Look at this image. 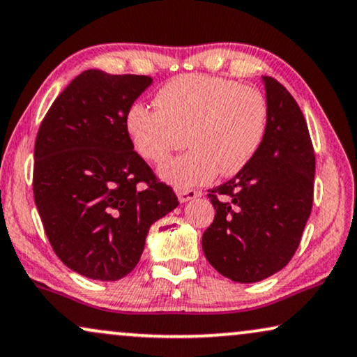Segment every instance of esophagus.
<instances>
[{"label": "esophagus", "instance_id": "esophagus-1", "mask_svg": "<svg viewBox=\"0 0 357 357\" xmlns=\"http://www.w3.org/2000/svg\"><path fill=\"white\" fill-rule=\"evenodd\" d=\"M176 194H178V199L181 202H188L191 199H196V197L201 196V191H196V189H189V188H179L176 189Z\"/></svg>", "mask_w": 357, "mask_h": 357}]
</instances>
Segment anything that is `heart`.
<instances>
[{"label":"heart","mask_w":357,"mask_h":357,"mask_svg":"<svg viewBox=\"0 0 357 357\" xmlns=\"http://www.w3.org/2000/svg\"><path fill=\"white\" fill-rule=\"evenodd\" d=\"M156 110L135 103L126 132L135 151L161 163L186 145V155L160 168L165 181L189 188L215 174L241 173L259 153L268 126V103L259 89L211 75H181L160 89Z\"/></svg>","instance_id":"heart-1"}]
</instances>
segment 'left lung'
Returning a JSON list of instances; mask_svg holds the SVG:
<instances>
[{"label": "left lung", "mask_w": 357, "mask_h": 357, "mask_svg": "<svg viewBox=\"0 0 357 357\" xmlns=\"http://www.w3.org/2000/svg\"><path fill=\"white\" fill-rule=\"evenodd\" d=\"M268 126L254 160L207 189L215 209L202 250L220 275L254 283L282 270L298 249L313 207L314 150L298 103L277 79L261 77Z\"/></svg>", "instance_id": "8db88e82"}]
</instances>
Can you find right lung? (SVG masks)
I'll return each instance as SVG.
<instances>
[{
	"instance_id": "right-lung-1",
	"label": "right lung",
	"mask_w": 357,
	"mask_h": 357,
	"mask_svg": "<svg viewBox=\"0 0 357 357\" xmlns=\"http://www.w3.org/2000/svg\"><path fill=\"white\" fill-rule=\"evenodd\" d=\"M148 75L90 69L59 93L34 145L33 192L52 250L102 282L137 267L151 224L179 204L133 150L126 114Z\"/></svg>"
}]
</instances>
